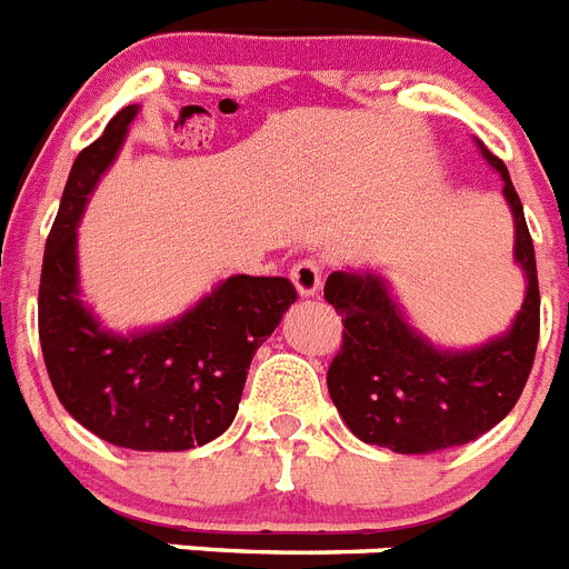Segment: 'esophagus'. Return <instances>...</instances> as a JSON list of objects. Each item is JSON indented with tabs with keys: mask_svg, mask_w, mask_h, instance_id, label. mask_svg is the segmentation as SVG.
<instances>
[{
	"mask_svg": "<svg viewBox=\"0 0 569 569\" xmlns=\"http://www.w3.org/2000/svg\"><path fill=\"white\" fill-rule=\"evenodd\" d=\"M290 279H293L299 296L310 299V296H317L319 288H322V264L317 259H302L299 264H293Z\"/></svg>",
	"mask_w": 569,
	"mask_h": 569,
	"instance_id": "obj_1",
	"label": "esophagus"
}]
</instances>
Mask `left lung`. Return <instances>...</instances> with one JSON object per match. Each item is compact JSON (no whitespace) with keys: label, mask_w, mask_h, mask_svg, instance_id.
Listing matches in <instances>:
<instances>
[{"label":"left lung","mask_w":569,"mask_h":569,"mask_svg":"<svg viewBox=\"0 0 569 569\" xmlns=\"http://www.w3.org/2000/svg\"><path fill=\"white\" fill-rule=\"evenodd\" d=\"M478 149L501 174L516 221V261L527 279L523 305L501 337L451 351L411 328L380 273L333 270L325 299L342 313L345 331L328 368V391L362 443L397 455L463 446L501 423L527 386L541 325L536 250L503 160L480 140Z\"/></svg>","instance_id":"8db88e82"}]
</instances>
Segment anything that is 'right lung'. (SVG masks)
<instances>
[{
	"label": "right lung",
	"instance_id": "1",
	"mask_svg": "<svg viewBox=\"0 0 569 569\" xmlns=\"http://www.w3.org/2000/svg\"><path fill=\"white\" fill-rule=\"evenodd\" d=\"M140 106H126L77 154L46 241L40 342L51 386L77 423L134 451H187L236 420L247 371L296 288L281 276H230L172 322L118 333L80 296L77 224Z\"/></svg>",
	"mask_w": 569,
	"mask_h": 569
}]
</instances>
